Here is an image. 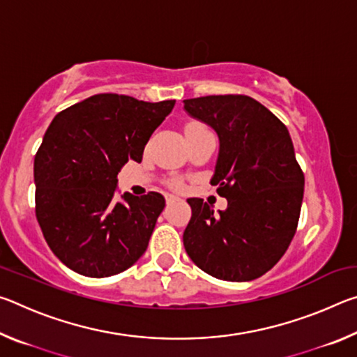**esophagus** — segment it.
Wrapping results in <instances>:
<instances>
[{"label":"esophagus","instance_id":"obj_1","mask_svg":"<svg viewBox=\"0 0 357 357\" xmlns=\"http://www.w3.org/2000/svg\"><path fill=\"white\" fill-rule=\"evenodd\" d=\"M174 202H179V198L174 197V195H167V203H168V204H172V203H174Z\"/></svg>","mask_w":357,"mask_h":357}]
</instances>
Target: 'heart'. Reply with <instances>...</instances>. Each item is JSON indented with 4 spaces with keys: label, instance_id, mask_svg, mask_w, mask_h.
<instances>
[{
    "label": "heart",
    "instance_id": "1",
    "mask_svg": "<svg viewBox=\"0 0 357 357\" xmlns=\"http://www.w3.org/2000/svg\"><path fill=\"white\" fill-rule=\"evenodd\" d=\"M195 128H202V124H197V123H190V124H187V128H185V130H189V129H195ZM178 187H179V184H176Z\"/></svg>",
    "mask_w": 357,
    "mask_h": 357
}]
</instances>
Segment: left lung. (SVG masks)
<instances>
[{
  "label": "left lung",
  "mask_w": 357,
  "mask_h": 357,
  "mask_svg": "<svg viewBox=\"0 0 357 357\" xmlns=\"http://www.w3.org/2000/svg\"><path fill=\"white\" fill-rule=\"evenodd\" d=\"M184 110L219 137L211 184L228 202L225 211L214 213L202 198L187 200L192 217L184 249L215 279H258L287 252L301 214L304 173L289 132L249 96L185 99Z\"/></svg>",
  "instance_id": "obj_1"
}]
</instances>
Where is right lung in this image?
Instances as JSON below:
<instances>
[{"mask_svg":"<svg viewBox=\"0 0 357 357\" xmlns=\"http://www.w3.org/2000/svg\"><path fill=\"white\" fill-rule=\"evenodd\" d=\"M174 100L96 94L53 118L34 157L36 217L52 252L86 277L129 269L148 249L165 198L157 192L114 200L118 173L142 162Z\"/></svg>","mask_w":357,"mask_h":357,"instance_id":"obj_1","label":"right lung"}]
</instances>
